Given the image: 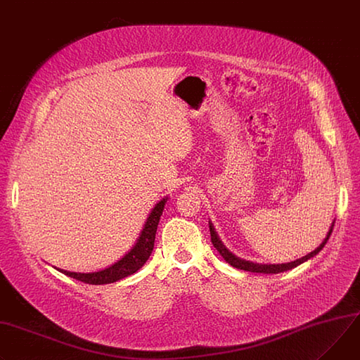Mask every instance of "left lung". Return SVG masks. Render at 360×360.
<instances>
[{"mask_svg": "<svg viewBox=\"0 0 360 360\" xmlns=\"http://www.w3.org/2000/svg\"><path fill=\"white\" fill-rule=\"evenodd\" d=\"M333 226H335V221L332 222V226H330V230H329L328 236H326V238L323 240V243H321L314 251H311L310 254H307V255H304V257H302V258H299V259H296V261H291V263H285V264H258V263H252V261H245V259H243V258L234 255L231 251L226 250V247H225V245L222 244V241L219 240V237H218V234H217V231H215V228H214L212 222H210V233H211V241H212L214 247L218 250V252L222 255V258L226 261L228 264H231V266L236 267V269L245 270V271H251V273L277 274V273H283V271H287V270H291V269H294V267H297V266L303 264L304 261H307V259H310L311 257H314L316 254H319V252L323 250V247L326 245V243H328V240H329V237H330V234H332V231H333Z\"/></svg>", "mask_w": 360, "mask_h": 360, "instance_id": "1", "label": "left lung"}]
</instances>
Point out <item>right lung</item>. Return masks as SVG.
Instances as JSON below:
<instances>
[{"label": "right lung", "instance_id": "right-lung-1", "mask_svg": "<svg viewBox=\"0 0 360 360\" xmlns=\"http://www.w3.org/2000/svg\"><path fill=\"white\" fill-rule=\"evenodd\" d=\"M167 200L168 198L160 200L152 208L135 245L110 267L101 270V271H94V273H73V271H66V270H60V269H57V270L72 278H76V280L87 283V284H94V285L115 283L117 280H122L130 274L136 273L139 269L143 267V264L146 263L148 258L152 254L158 224H159L160 215L163 212V207H165V204H167Z\"/></svg>", "mask_w": 360, "mask_h": 360}]
</instances>
